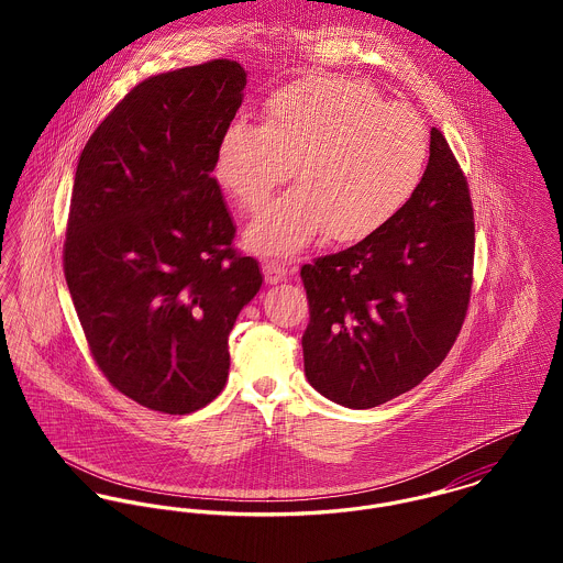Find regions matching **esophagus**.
<instances>
[{
  "label": "esophagus",
  "instance_id": "1",
  "mask_svg": "<svg viewBox=\"0 0 563 563\" xmlns=\"http://www.w3.org/2000/svg\"><path fill=\"white\" fill-rule=\"evenodd\" d=\"M262 271H264V279H266V284H279V282H284L286 277H288V268H286V264L284 262H279V260H266L264 262V266H262Z\"/></svg>",
  "mask_w": 563,
  "mask_h": 563
}]
</instances>
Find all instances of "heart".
I'll return each mask as SVG.
<instances>
[{"label":"heart","instance_id":"obj_1","mask_svg":"<svg viewBox=\"0 0 563 563\" xmlns=\"http://www.w3.org/2000/svg\"><path fill=\"white\" fill-rule=\"evenodd\" d=\"M429 134L416 110L362 81L317 76L288 84L264 123L239 119L217 145L214 177L246 210L262 208L292 170L299 188L246 228L255 251L292 255L321 232L355 242L393 221L420 188Z\"/></svg>","mask_w":563,"mask_h":563}]
</instances>
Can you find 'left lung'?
I'll use <instances>...</instances> for the list:
<instances>
[{"label": "left lung", "instance_id": "obj_1", "mask_svg": "<svg viewBox=\"0 0 563 563\" xmlns=\"http://www.w3.org/2000/svg\"><path fill=\"white\" fill-rule=\"evenodd\" d=\"M475 219L464 170L431 128L429 164L401 212L364 241L303 264L306 377L329 401L368 409L433 373L466 319Z\"/></svg>", "mask_w": 563, "mask_h": 563}]
</instances>
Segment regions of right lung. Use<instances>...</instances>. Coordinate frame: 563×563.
Returning <instances> with one entry per match:
<instances>
[{"instance_id": "obj_1", "label": "right lung", "mask_w": 563, "mask_h": 563, "mask_svg": "<svg viewBox=\"0 0 563 563\" xmlns=\"http://www.w3.org/2000/svg\"><path fill=\"white\" fill-rule=\"evenodd\" d=\"M246 74L210 60L136 84L81 152L65 277L106 379L162 413L214 401L228 338L262 273L234 251L236 225L212 177Z\"/></svg>"}]
</instances>
